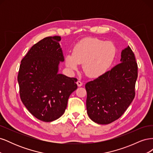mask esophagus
Here are the masks:
<instances>
[{
  "label": "esophagus",
  "instance_id": "obj_1",
  "mask_svg": "<svg viewBox=\"0 0 153 153\" xmlns=\"http://www.w3.org/2000/svg\"><path fill=\"white\" fill-rule=\"evenodd\" d=\"M76 84H77V85L78 87H81L83 85V83L81 81H80V80H78L77 82H76Z\"/></svg>",
  "mask_w": 153,
  "mask_h": 153
}]
</instances>
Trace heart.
I'll list each match as a JSON object with an SVG mask.
<instances>
[{"label":"heart","mask_w":153,"mask_h":153,"mask_svg":"<svg viewBox=\"0 0 153 153\" xmlns=\"http://www.w3.org/2000/svg\"><path fill=\"white\" fill-rule=\"evenodd\" d=\"M116 53L114 45L110 41L96 38H86L77 43L73 53L66 56V66L76 70L83 64V71L91 78L101 76L112 65Z\"/></svg>","instance_id":"1"}]
</instances>
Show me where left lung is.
I'll use <instances>...</instances> for the list:
<instances>
[{
	"label": "left lung",
	"mask_w": 153,
	"mask_h": 153,
	"mask_svg": "<svg viewBox=\"0 0 153 153\" xmlns=\"http://www.w3.org/2000/svg\"><path fill=\"white\" fill-rule=\"evenodd\" d=\"M138 66L129 47L121 52V63L85 84L86 107L92 121L108 124L118 119L135 96Z\"/></svg>",
	"instance_id": "obj_1"
}]
</instances>
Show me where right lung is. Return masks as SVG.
Here are the masks:
<instances>
[{
    "instance_id": "right-lung-1",
    "label": "right lung",
    "mask_w": 153,
    "mask_h": 153,
    "mask_svg": "<svg viewBox=\"0 0 153 153\" xmlns=\"http://www.w3.org/2000/svg\"><path fill=\"white\" fill-rule=\"evenodd\" d=\"M61 37H47L34 44L22 59L18 74L20 99L29 112L43 122L65 112L68 98L77 89L76 78L58 74L64 58Z\"/></svg>"
}]
</instances>
